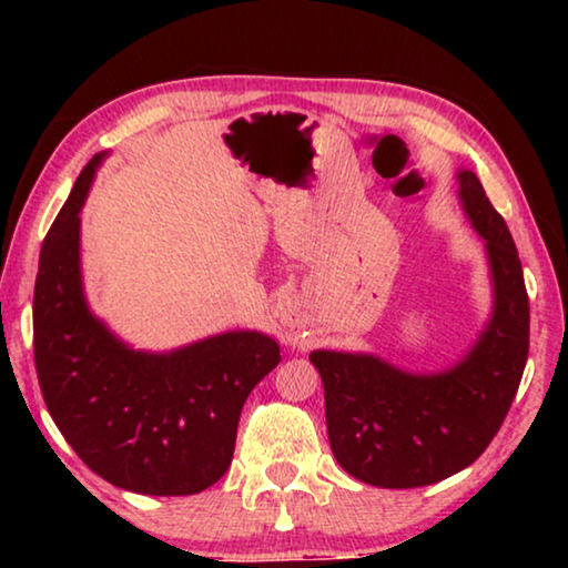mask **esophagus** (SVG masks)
<instances>
[{
  "instance_id": "34e87169",
  "label": "esophagus",
  "mask_w": 568,
  "mask_h": 568,
  "mask_svg": "<svg viewBox=\"0 0 568 568\" xmlns=\"http://www.w3.org/2000/svg\"><path fill=\"white\" fill-rule=\"evenodd\" d=\"M281 323H283V335L291 343H297V345H305V338L303 335L305 333H301V325H297V321H295V315L293 313H283L281 315Z\"/></svg>"
}]
</instances>
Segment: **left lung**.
Returning a JSON list of instances; mask_svg holds the SVG:
<instances>
[{
    "label": "left lung",
    "instance_id": "1",
    "mask_svg": "<svg viewBox=\"0 0 568 568\" xmlns=\"http://www.w3.org/2000/svg\"><path fill=\"white\" fill-rule=\"evenodd\" d=\"M458 185L494 277L491 321L466 358L416 376L376 355L311 353L325 388L333 456L363 484L416 488L474 464L501 428L524 376L528 295L514 237L474 172L460 170Z\"/></svg>",
    "mask_w": 568,
    "mask_h": 568
}]
</instances>
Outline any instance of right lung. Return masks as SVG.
Masks as SVG:
<instances>
[{"label": "right lung", "instance_id": "right-lung-1", "mask_svg": "<svg viewBox=\"0 0 568 568\" xmlns=\"http://www.w3.org/2000/svg\"><path fill=\"white\" fill-rule=\"evenodd\" d=\"M104 155L80 172L44 237L34 283V365L57 428L124 491L190 496L233 460L243 403L281 363L273 338L233 331L172 353L132 351L82 293L80 210Z\"/></svg>", "mask_w": 568, "mask_h": 568}]
</instances>
